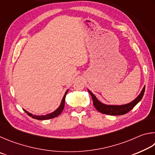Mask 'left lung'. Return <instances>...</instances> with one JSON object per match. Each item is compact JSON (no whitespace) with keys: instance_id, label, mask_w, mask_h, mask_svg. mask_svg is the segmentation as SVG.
I'll list each match as a JSON object with an SVG mask.
<instances>
[{"instance_id":"left-lung-1","label":"left lung","mask_w":155,"mask_h":155,"mask_svg":"<svg viewBox=\"0 0 155 155\" xmlns=\"http://www.w3.org/2000/svg\"><path fill=\"white\" fill-rule=\"evenodd\" d=\"M88 91L89 92V93L91 94L92 99H93V105L94 107L97 110V111H99V112H101L102 114H105L108 115L120 116L125 114L127 112H129L130 110H131L133 108L141 101V99H142V97L143 96V94H144L145 86L143 88L142 91H141L139 95L137 97V98H135L134 101L129 103V104L121 105H105L104 104H102V103L100 102L99 100L97 99V97L92 93L91 91L89 90H88Z\"/></svg>"}]
</instances>
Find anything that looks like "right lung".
Returning a JSON list of instances; mask_svg holds the SVG:
<instances>
[{
	"label": "right lung",
	"instance_id": "right-lung-1",
	"mask_svg": "<svg viewBox=\"0 0 155 155\" xmlns=\"http://www.w3.org/2000/svg\"><path fill=\"white\" fill-rule=\"evenodd\" d=\"M69 90H67L66 91V93H65L63 97V98L62 99V101H61V104L60 105V106L57 108V109L54 111L53 112H51L50 114H48L46 115H41V116H37V115H32V114L29 113L28 112H27L26 110H24L25 111V112L28 114L29 116H31V118H35V119H37V120H48V119H51V118H54L55 117H57L59 114H61V113L62 112V110L64 109V101H65V97H66V94L67 93V92Z\"/></svg>",
	"mask_w": 155,
	"mask_h": 155
}]
</instances>
